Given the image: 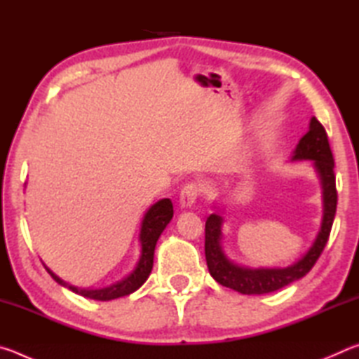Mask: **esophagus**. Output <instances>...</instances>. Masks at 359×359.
I'll list each match as a JSON object with an SVG mask.
<instances>
[{"label": "esophagus", "instance_id": "esophagus-1", "mask_svg": "<svg viewBox=\"0 0 359 359\" xmlns=\"http://www.w3.org/2000/svg\"><path fill=\"white\" fill-rule=\"evenodd\" d=\"M199 196V187L196 184H187L180 191V205L182 208H191Z\"/></svg>", "mask_w": 359, "mask_h": 359}]
</instances>
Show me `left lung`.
Returning a JSON list of instances; mask_svg holds the SVG:
<instances>
[{
    "label": "left lung",
    "instance_id": "obj_1",
    "mask_svg": "<svg viewBox=\"0 0 359 359\" xmlns=\"http://www.w3.org/2000/svg\"><path fill=\"white\" fill-rule=\"evenodd\" d=\"M313 161V169L317 172L323 194V218L321 226L312 247L302 257L288 267H252L239 266L224 255L222 239L223 217L220 214H210L205 220V261L210 276L223 287L239 291L242 294H264L272 293L291 282H296L307 274L317 263L321 252L330 238L334 215L337 208L336 175H334V158L327 141L326 130L320 121L312 117L309 131L301 137L291 156V161Z\"/></svg>",
    "mask_w": 359,
    "mask_h": 359
}]
</instances>
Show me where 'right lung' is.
Returning <instances> with one entry per match:
<instances>
[{"mask_svg":"<svg viewBox=\"0 0 359 359\" xmlns=\"http://www.w3.org/2000/svg\"><path fill=\"white\" fill-rule=\"evenodd\" d=\"M174 215L172 203L171 199H160V201L155 203L151 208L145 212L141 223V233H139V242H141V257L135 269H133L131 274L121 278V280L112 283L111 287L100 288V290H88V288H77L74 285L66 283L62 280L58 276L53 274V272L48 269L44 264L48 274L55 282H58L63 287L69 288L74 293L81 294L83 297H88V299H96V301H111L117 299L121 296H128L135 293L137 288H141L144 282L147 280L151 267H154V253H155V245L156 241L160 238L163 231L168 226V223L171 222Z\"/></svg>","mask_w":359,"mask_h":359,"instance_id":"obj_1","label":"right lung"}]
</instances>
